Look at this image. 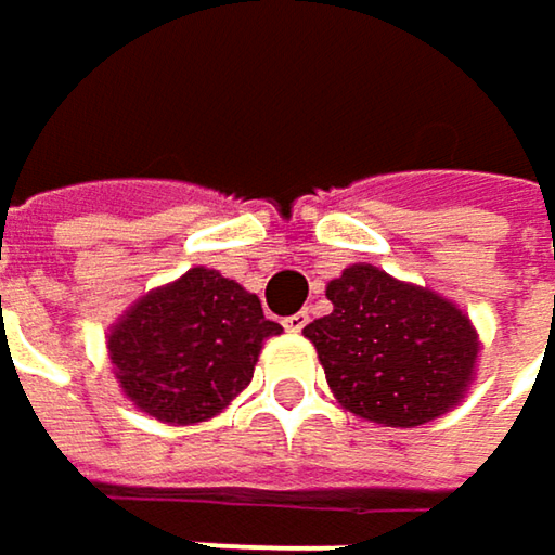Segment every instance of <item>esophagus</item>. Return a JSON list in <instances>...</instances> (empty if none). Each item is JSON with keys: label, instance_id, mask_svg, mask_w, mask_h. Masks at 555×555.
Masks as SVG:
<instances>
[{"label": "esophagus", "instance_id": "esophagus-1", "mask_svg": "<svg viewBox=\"0 0 555 555\" xmlns=\"http://www.w3.org/2000/svg\"><path fill=\"white\" fill-rule=\"evenodd\" d=\"M308 321H311V318H308V311H298V314L285 318V330H288V333H301V330L308 327Z\"/></svg>", "mask_w": 555, "mask_h": 555}]
</instances>
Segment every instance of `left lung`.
I'll use <instances>...</instances> for the list:
<instances>
[{"instance_id":"8db88e82","label":"left lung","mask_w":555,"mask_h":555,"mask_svg":"<svg viewBox=\"0 0 555 555\" xmlns=\"http://www.w3.org/2000/svg\"><path fill=\"white\" fill-rule=\"evenodd\" d=\"M333 311L305 327L343 410L390 428L451 413L477 378L474 321L426 285L352 263L330 279Z\"/></svg>"}]
</instances>
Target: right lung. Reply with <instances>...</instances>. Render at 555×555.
I'll return each instance as SVG.
<instances>
[{"mask_svg":"<svg viewBox=\"0 0 555 555\" xmlns=\"http://www.w3.org/2000/svg\"><path fill=\"white\" fill-rule=\"evenodd\" d=\"M282 327L260 298L219 270L193 267L135 298L107 330L114 378L135 410L193 426L225 413Z\"/></svg>","mask_w":555,"mask_h":555,"instance_id":"1","label":"right lung"}]
</instances>
